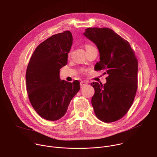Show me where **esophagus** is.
Returning a JSON list of instances; mask_svg holds the SVG:
<instances>
[{
  "mask_svg": "<svg viewBox=\"0 0 157 157\" xmlns=\"http://www.w3.org/2000/svg\"><path fill=\"white\" fill-rule=\"evenodd\" d=\"M86 84H87V82L85 81H81V82H80V85H81V87L85 86Z\"/></svg>",
  "mask_w": 157,
  "mask_h": 157,
  "instance_id": "esophagus-1",
  "label": "esophagus"
}]
</instances>
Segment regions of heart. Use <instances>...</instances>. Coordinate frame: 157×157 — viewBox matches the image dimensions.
<instances>
[{"instance_id":"b5f03b06","label":"heart","mask_w":157,"mask_h":157,"mask_svg":"<svg viewBox=\"0 0 157 157\" xmlns=\"http://www.w3.org/2000/svg\"><path fill=\"white\" fill-rule=\"evenodd\" d=\"M84 48H85V49H86V51H87V50H90V49H91V48H94L91 44H86L85 45H84ZM70 55V53H69V56Z\"/></svg>"}]
</instances>
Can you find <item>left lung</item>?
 Listing matches in <instances>:
<instances>
[{
    "label": "left lung",
    "instance_id": "obj_1",
    "mask_svg": "<svg viewBox=\"0 0 157 157\" xmlns=\"http://www.w3.org/2000/svg\"><path fill=\"white\" fill-rule=\"evenodd\" d=\"M83 35L98 47L96 71L105 70L107 82H91V103L96 117L104 122L121 119L133 104L137 89L138 61L129 43L108 28H88Z\"/></svg>",
    "mask_w": 157,
    "mask_h": 157
}]
</instances>
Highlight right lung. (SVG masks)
<instances>
[{
  "label": "right lung",
  "mask_w": 157,
  "mask_h": 157,
  "mask_svg": "<svg viewBox=\"0 0 157 157\" xmlns=\"http://www.w3.org/2000/svg\"><path fill=\"white\" fill-rule=\"evenodd\" d=\"M73 44L70 31L54 35L36 47L26 72L27 90L37 114L48 121H57L66 113L80 82L61 80L60 69L68 63Z\"/></svg>",
  "instance_id": "1"
}]
</instances>
